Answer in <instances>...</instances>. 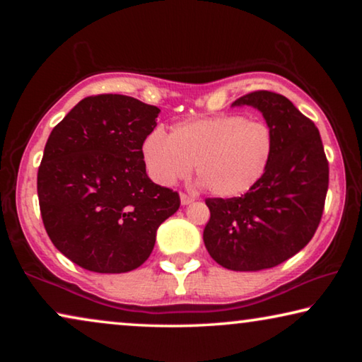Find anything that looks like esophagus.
I'll list each match as a JSON object with an SVG mask.
<instances>
[{"label":"esophagus","instance_id":"obj_1","mask_svg":"<svg viewBox=\"0 0 362 362\" xmlns=\"http://www.w3.org/2000/svg\"><path fill=\"white\" fill-rule=\"evenodd\" d=\"M193 201H194L193 196H188V194H185V193H182V194H180V203H182V206H188V204H192Z\"/></svg>","mask_w":362,"mask_h":362}]
</instances>
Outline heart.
Returning <instances> with one entry per match:
<instances>
[{
	"mask_svg": "<svg viewBox=\"0 0 362 362\" xmlns=\"http://www.w3.org/2000/svg\"><path fill=\"white\" fill-rule=\"evenodd\" d=\"M274 132L267 122L225 115L174 126L169 137L150 132L142 144L146 170L155 182L173 185L196 174L212 194L236 198L265 177L274 155Z\"/></svg>",
	"mask_w": 362,
	"mask_h": 362,
	"instance_id": "heart-1",
	"label": "heart"
}]
</instances>
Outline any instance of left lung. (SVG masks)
<instances>
[{
    "mask_svg": "<svg viewBox=\"0 0 362 362\" xmlns=\"http://www.w3.org/2000/svg\"><path fill=\"white\" fill-rule=\"evenodd\" d=\"M254 107L274 132L267 174L240 198H209L203 240L207 252L233 272L273 268L300 252L321 222L329 163L315 122L287 97L255 90L231 107Z\"/></svg>",
    "mask_w": 362,
    "mask_h": 362,
    "instance_id": "obj_1",
    "label": "left lung"
}]
</instances>
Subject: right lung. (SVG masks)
Instances as JSON below:
<instances>
[{"mask_svg":"<svg viewBox=\"0 0 362 362\" xmlns=\"http://www.w3.org/2000/svg\"><path fill=\"white\" fill-rule=\"evenodd\" d=\"M159 108L134 97H86L54 127L38 169L45 228L66 259L127 273L148 259L179 194L146 175L142 144Z\"/></svg>","mask_w":362,"mask_h":362,"instance_id":"1","label":"right lung"}]
</instances>
